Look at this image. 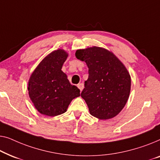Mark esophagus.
<instances>
[{
    "label": "esophagus",
    "instance_id": "obj_1",
    "mask_svg": "<svg viewBox=\"0 0 160 160\" xmlns=\"http://www.w3.org/2000/svg\"><path fill=\"white\" fill-rule=\"evenodd\" d=\"M83 87H84V85H83V83H79V84L78 85V88L80 89V91H82Z\"/></svg>",
    "mask_w": 160,
    "mask_h": 160
}]
</instances>
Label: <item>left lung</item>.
<instances>
[{"mask_svg":"<svg viewBox=\"0 0 160 160\" xmlns=\"http://www.w3.org/2000/svg\"><path fill=\"white\" fill-rule=\"evenodd\" d=\"M75 57L88 67V78L81 97L90 114L100 120L114 118L130 96L131 78L127 68L112 51L102 47L79 49Z\"/></svg>","mask_w":160,"mask_h":160,"instance_id":"left-lung-1","label":"left lung"}]
</instances>
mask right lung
Returning <instances> with one entry per match:
<instances>
[{"label": "right lung", "mask_w": 160, "mask_h": 160, "mask_svg": "<svg viewBox=\"0 0 160 160\" xmlns=\"http://www.w3.org/2000/svg\"><path fill=\"white\" fill-rule=\"evenodd\" d=\"M67 57L68 53L63 49L53 51L40 62L29 79V96L43 115L64 113L72 99L80 96V90L70 84L62 70Z\"/></svg>", "instance_id": "right-lung-1"}]
</instances>
